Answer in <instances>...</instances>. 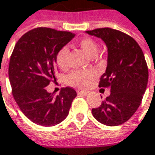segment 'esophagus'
I'll use <instances>...</instances> for the list:
<instances>
[{
  "label": "esophagus",
  "mask_w": 155,
  "mask_h": 155,
  "mask_svg": "<svg viewBox=\"0 0 155 155\" xmlns=\"http://www.w3.org/2000/svg\"><path fill=\"white\" fill-rule=\"evenodd\" d=\"M77 93L78 94H81V95H84V96H87V95L88 94L87 91L84 90V89H81V88H79V89H78Z\"/></svg>",
  "instance_id": "34e87169"
}]
</instances>
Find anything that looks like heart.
I'll return each mask as SVG.
<instances>
[{
  "label": "heart",
  "instance_id": "1",
  "mask_svg": "<svg viewBox=\"0 0 155 155\" xmlns=\"http://www.w3.org/2000/svg\"><path fill=\"white\" fill-rule=\"evenodd\" d=\"M79 46L81 50L90 58L96 57L99 51V46L94 39L85 38L79 41ZM69 49L68 46H63L60 48L56 55V63L59 68L65 69L68 66ZM96 76V71L94 69L78 70L74 71L69 74L67 80L71 85L86 87H87Z\"/></svg>",
  "mask_w": 155,
  "mask_h": 155
}]
</instances>
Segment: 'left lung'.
Returning <instances> with one entry per match:
<instances>
[{
  "instance_id": "obj_1",
  "label": "left lung",
  "mask_w": 155,
  "mask_h": 155,
  "mask_svg": "<svg viewBox=\"0 0 155 155\" xmlns=\"http://www.w3.org/2000/svg\"><path fill=\"white\" fill-rule=\"evenodd\" d=\"M104 42L108 51L107 68L100 87H110V95L100 107L92 109L96 120L108 126L129 120L140 105L148 81L144 53L132 37L110 28L86 31Z\"/></svg>"
}]
</instances>
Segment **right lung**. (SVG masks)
Masks as SVG:
<instances>
[{
	"instance_id": "right-lung-1",
	"label": "right lung",
	"mask_w": 155,
	"mask_h": 155,
	"mask_svg": "<svg viewBox=\"0 0 155 155\" xmlns=\"http://www.w3.org/2000/svg\"><path fill=\"white\" fill-rule=\"evenodd\" d=\"M74 37L71 32L41 27L25 33L15 45L8 66L12 93L33 123L53 126L68 115L76 91L63 87L57 96L47 92L45 87L55 80L58 51Z\"/></svg>"
}]
</instances>
